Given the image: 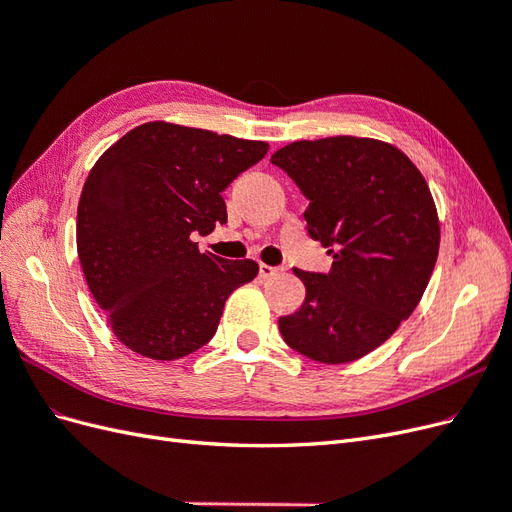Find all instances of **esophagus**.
<instances>
[{"instance_id":"1","label":"esophagus","mask_w":512,"mask_h":512,"mask_svg":"<svg viewBox=\"0 0 512 512\" xmlns=\"http://www.w3.org/2000/svg\"><path fill=\"white\" fill-rule=\"evenodd\" d=\"M280 271L282 267H271V265H265V262H260V269H258L262 280H269V277H275Z\"/></svg>"}]
</instances>
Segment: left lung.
Wrapping results in <instances>:
<instances>
[{"label": "left lung", "instance_id": "8db88e82", "mask_svg": "<svg viewBox=\"0 0 512 512\" xmlns=\"http://www.w3.org/2000/svg\"><path fill=\"white\" fill-rule=\"evenodd\" d=\"M271 162L309 200V237L333 256L327 273L292 269L305 301L280 318L284 342L327 365L361 359L414 312L436 267L440 222L429 185L404 151L376 138L297 141Z\"/></svg>", "mask_w": 512, "mask_h": 512}]
</instances>
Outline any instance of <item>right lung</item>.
<instances>
[{"instance_id":"right-lung-1","label":"right lung","mask_w":512,"mask_h":512,"mask_svg":"<svg viewBox=\"0 0 512 512\" xmlns=\"http://www.w3.org/2000/svg\"><path fill=\"white\" fill-rule=\"evenodd\" d=\"M267 151L262 141L149 121L89 170L76 250L123 346L175 361L218 331L230 292L252 282L258 265L200 252L192 237L226 224L222 192Z\"/></svg>"}]
</instances>
